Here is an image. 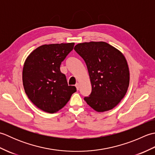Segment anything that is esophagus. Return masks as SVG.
Masks as SVG:
<instances>
[{
	"mask_svg": "<svg viewBox=\"0 0 155 155\" xmlns=\"http://www.w3.org/2000/svg\"><path fill=\"white\" fill-rule=\"evenodd\" d=\"M75 87H76V88H77V90H78L79 89V87H80V84H79V83H76V84H75Z\"/></svg>",
	"mask_w": 155,
	"mask_h": 155,
	"instance_id": "1",
	"label": "esophagus"
}]
</instances>
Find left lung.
Wrapping results in <instances>:
<instances>
[{"label":"left lung","instance_id":"left-lung-1","mask_svg":"<svg viewBox=\"0 0 155 155\" xmlns=\"http://www.w3.org/2000/svg\"><path fill=\"white\" fill-rule=\"evenodd\" d=\"M74 49L83 58L90 77L92 91L84 101L97 112L113 109L129 85V69L124 55L105 42L79 43Z\"/></svg>","mask_w":155,"mask_h":155}]
</instances>
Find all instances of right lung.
<instances>
[{
	"label": "right lung",
	"instance_id": "add662e5",
	"mask_svg": "<svg viewBox=\"0 0 155 155\" xmlns=\"http://www.w3.org/2000/svg\"><path fill=\"white\" fill-rule=\"evenodd\" d=\"M74 43L44 45L28 55L22 70V83L29 99L46 113L63 108L77 91L68 86L60 70L61 62L73 49Z\"/></svg>",
	"mask_w": 155,
	"mask_h": 155
}]
</instances>
